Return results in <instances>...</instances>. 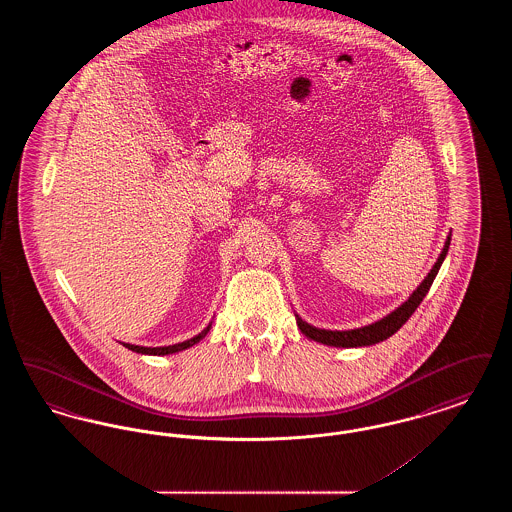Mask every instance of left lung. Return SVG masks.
Listing matches in <instances>:
<instances>
[{
	"mask_svg": "<svg viewBox=\"0 0 512 512\" xmlns=\"http://www.w3.org/2000/svg\"><path fill=\"white\" fill-rule=\"evenodd\" d=\"M451 244V238H447V242L443 245V251L439 253L438 261L436 265L432 267V270L428 272V276L424 278V282L414 290L413 295L401 305L397 307L393 313H390L388 317L374 322V324H368L365 328H357V330H345V332H332V330H320L315 328L311 324H307L305 320L297 317V326L299 330L311 338V340L318 341V343H324V345H334V347H365V345H374V343H380V341L388 340L390 336H393L409 318L416 311V307L422 303V299L426 297V293L430 290V286L434 284L436 276H438L439 267L447 255V249Z\"/></svg>",
	"mask_w": 512,
	"mask_h": 512,
	"instance_id": "8db88e82",
	"label": "left lung"
}]
</instances>
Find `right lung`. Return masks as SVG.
Masks as SVG:
<instances>
[{
    "mask_svg": "<svg viewBox=\"0 0 512 512\" xmlns=\"http://www.w3.org/2000/svg\"><path fill=\"white\" fill-rule=\"evenodd\" d=\"M209 328H211V324H209L201 334H197L195 338H192V340L174 343V345H165V347H142V345H132V343H122V345L128 347L130 351H136V353H142V355H171V353H178V351H182V349H188V347L195 345L197 341L203 340V338L207 336Z\"/></svg>",
    "mask_w": 512,
    "mask_h": 512,
    "instance_id": "obj_1",
    "label": "right lung"
}]
</instances>
